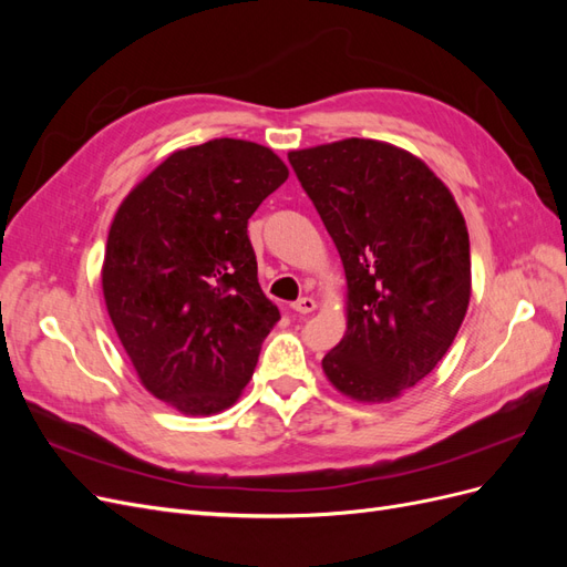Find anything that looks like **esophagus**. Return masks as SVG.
I'll return each mask as SVG.
<instances>
[{
  "label": "esophagus",
  "mask_w": 567,
  "mask_h": 567,
  "mask_svg": "<svg viewBox=\"0 0 567 567\" xmlns=\"http://www.w3.org/2000/svg\"><path fill=\"white\" fill-rule=\"evenodd\" d=\"M315 307H317V302L312 298H300L293 302V310L298 315H310V312H315Z\"/></svg>",
  "instance_id": "obj_1"
}]
</instances>
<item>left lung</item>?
Listing matches in <instances>:
<instances>
[{
	"instance_id": "8db88e82",
	"label": "left lung",
	"mask_w": 567,
	"mask_h": 567,
	"mask_svg": "<svg viewBox=\"0 0 567 567\" xmlns=\"http://www.w3.org/2000/svg\"><path fill=\"white\" fill-rule=\"evenodd\" d=\"M340 252L348 331L321 359L357 402H390L435 369L471 300L468 229L454 196L411 153L373 140L290 151Z\"/></svg>"
}]
</instances>
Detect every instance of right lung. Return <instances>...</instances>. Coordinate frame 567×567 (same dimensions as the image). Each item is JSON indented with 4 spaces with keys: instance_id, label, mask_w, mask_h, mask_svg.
Masks as SVG:
<instances>
[{
    "instance_id": "obj_1",
    "label": "right lung",
    "mask_w": 567,
    "mask_h": 567,
    "mask_svg": "<svg viewBox=\"0 0 567 567\" xmlns=\"http://www.w3.org/2000/svg\"><path fill=\"white\" fill-rule=\"evenodd\" d=\"M286 179L271 148L213 140L175 151L113 217L111 321L144 388L182 414L231 406L281 319L257 284L248 219Z\"/></svg>"
}]
</instances>
